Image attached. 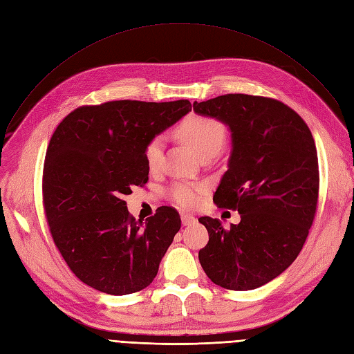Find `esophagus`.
Instances as JSON below:
<instances>
[{"label": "esophagus", "mask_w": 354, "mask_h": 354, "mask_svg": "<svg viewBox=\"0 0 354 354\" xmlns=\"http://www.w3.org/2000/svg\"><path fill=\"white\" fill-rule=\"evenodd\" d=\"M194 221H196V218H194L193 215H190V214H181V223H183V225H192V224H194Z\"/></svg>", "instance_id": "34e87169"}]
</instances>
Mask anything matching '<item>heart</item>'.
<instances>
[{
	"instance_id": "heart-1",
	"label": "heart",
	"mask_w": 354,
	"mask_h": 354,
	"mask_svg": "<svg viewBox=\"0 0 354 354\" xmlns=\"http://www.w3.org/2000/svg\"><path fill=\"white\" fill-rule=\"evenodd\" d=\"M176 135L189 145L199 156L209 152H218L225 139V129L214 117L202 114H190L183 118L176 127ZM164 140L161 136H153L145 143L143 158L149 169L160 168L162 161ZM203 185L192 183H176L168 189V196L183 208H192L198 205L205 193Z\"/></svg>"
}]
</instances>
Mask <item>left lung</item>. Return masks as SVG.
<instances>
[{"label":"left lung","instance_id":"8db88e82","mask_svg":"<svg viewBox=\"0 0 354 354\" xmlns=\"http://www.w3.org/2000/svg\"><path fill=\"white\" fill-rule=\"evenodd\" d=\"M193 108L231 130L233 149L214 202L241 218L228 230L199 218L209 234L199 262L216 286L258 288L284 272L308 239L319 196L313 136L295 109L266 96L227 93Z\"/></svg>","mask_w":354,"mask_h":354}]
</instances>
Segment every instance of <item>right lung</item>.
<instances>
[{
	"label": "right lung",
	"mask_w": 354,
	"mask_h": 354,
	"mask_svg": "<svg viewBox=\"0 0 354 354\" xmlns=\"http://www.w3.org/2000/svg\"><path fill=\"white\" fill-rule=\"evenodd\" d=\"M190 109L187 100L108 101L82 105L57 126L44 162V212L57 249L84 284L124 296L153 281L180 215L161 206L143 224L124 196L148 183L145 143Z\"/></svg>",
	"instance_id": "obj_1"
}]
</instances>
